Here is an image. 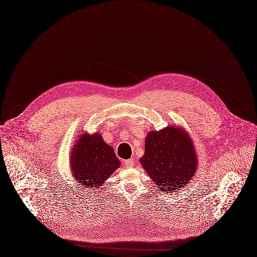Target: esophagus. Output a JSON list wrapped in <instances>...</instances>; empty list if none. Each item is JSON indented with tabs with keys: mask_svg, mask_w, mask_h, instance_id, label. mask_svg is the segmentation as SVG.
<instances>
[{
	"mask_svg": "<svg viewBox=\"0 0 257 257\" xmlns=\"http://www.w3.org/2000/svg\"><path fill=\"white\" fill-rule=\"evenodd\" d=\"M133 164H134L133 158H130V159L125 160V165H126L127 167H133Z\"/></svg>",
	"mask_w": 257,
	"mask_h": 257,
	"instance_id": "34e87169",
	"label": "esophagus"
}]
</instances>
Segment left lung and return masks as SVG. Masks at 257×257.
<instances>
[{"instance_id":"obj_1","label":"left lung","mask_w":257,"mask_h":257,"mask_svg":"<svg viewBox=\"0 0 257 257\" xmlns=\"http://www.w3.org/2000/svg\"><path fill=\"white\" fill-rule=\"evenodd\" d=\"M140 162L161 192H179L195 176L196 151L188 133L176 126L151 131Z\"/></svg>"}]
</instances>
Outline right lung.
Here are the masks:
<instances>
[{"instance_id": "add662e5", "label": "right lung", "mask_w": 257, "mask_h": 257, "mask_svg": "<svg viewBox=\"0 0 257 257\" xmlns=\"http://www.w3.org/2000/svg\"><path fill=\"white\" fill-rule=\"evenodd\" d=\"M70 165L78 185L97 188L120 166L113 149L104 143L100 134H81L72 149Z\"/></svg>"}]
</instances>
